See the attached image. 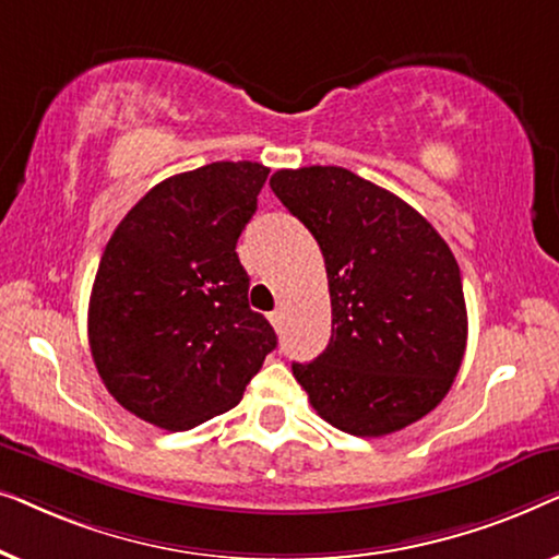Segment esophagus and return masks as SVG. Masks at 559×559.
<instances>
[{"label": "esophagus", "instance_id": "obj_1", "mask_svg": "<svg viewBox=\"0 0 559 559\" xmlns=\"http://www.w3.org/2000/svg\"><path fill=\"white\" fill-rule=\"evenodd\" d=\"M266 318H270V323L280 331V328H282V320H285V312H282V310L277 308V310H272L270 316H266Z\"/></svg>", "mask_w": 559, "mask_h": 559}]
</instances>
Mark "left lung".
<instances>
[{
	"instance_id": "8db88e82",
	"label": "left lung",
	"mask_w": 559,
	"mask_h": 559,
	"mask_svg": "<svg viewBox=\"0 0 559 559\" xmlns=\"http://www.w3.org/2000/svg\"><path fill=\"white\" fill-rule=\"evenodd\" d=\"M270 186L325 259L331 343L293 364L312 409L358 438L423 419L453 386L468 338L453 251L409 203L346 167L277 170Z\"/></svg>"
}]
</instances>
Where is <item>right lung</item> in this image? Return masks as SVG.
I'll list each match as a JSON object with an SVG mask.
<instances>
[{
    "instance_id": "add662e5",
    "label": "right lung",
    "mask_w": 559,
    "mask_h": 559,
    "mask_svg": "<svg viewBox=\"0 0 559 559\" xmlns=\"http://www.w3.org/2000/svg\"><path fill=\"white\" fill-rule=\"evenodd\" d=\"M266 175L249 159L173 175L106 243L88 346L109 394L144 423L180 432L224 415L277 348L236 254Z\"/></svg>"
}]
</instances>
